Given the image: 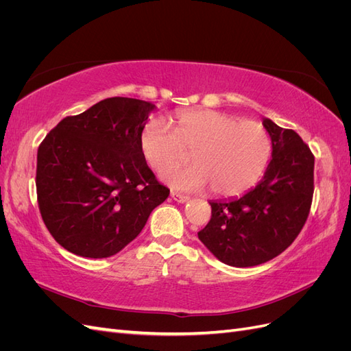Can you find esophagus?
Wrapping results in <instances>:
<instances>
[{
    "label": "esophagus",
    "mask_w": 351,
    "mask_h": 351,
    "mask_svg": "<svg viewBox=\"0 0 351 351\" xmlns=\"http://www.w3.org/2000/svg\"><path fill=\"white\" fill-rule=\"evenodd\" d=\"M171 197L178 202V204H186V202H189V197L187 196H183V195H178L176 192H171Z\"/></svg>",
    "instance_id": "esophagus-1"
}]
</instances>
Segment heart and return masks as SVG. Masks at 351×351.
<instances>
[{"label":"heart","mask_w":351,"mask_h":351,"mask_svg":"<svg viewBox=\"0 0 351 351\" xmlns=\"http://www.w3.org/2000/svg\"><path fill=\"white\" fill-rule=\"evenodd\" d=\"M141 151L156 171L182 162L190 152L194 164L162 173L174 189L197 192L210 186L222 197H236L256 184L267 168L272 143L256 121L215 110L178 112L173 132L161 121H149L141 133Z\"/></svg>","instance_id":"1"}]
</instances>
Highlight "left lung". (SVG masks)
<instances>
[{
	"instance_id": "1",
	"label": "left lung",
	"mask_w": 351,
	"mask_h": 351,
	"mask_svg": "<svg viewBox=\"0 0 351 351\" xmlns=\"http://www.w3.org/2000/svg\"><path fill=\"white\" fill-rule=\"evenodd\" d=\"M272 158L261 182L241 197L210 200L199 240L222 263L246 268L278 256L299 236L313 196L315 156L294 130L263 119Z\"/></svg>"
}]
</instances>
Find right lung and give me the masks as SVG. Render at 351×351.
<instances>
[{"mask_svg":"<svg viewBox=\"0 0 351 351\" xmlns=\"http://www.w3.org/2000/svg\"><path fill=\"white\" fill-rule=\"evenodd\" d=\"M151 102L108 98L66 117L38 149L42 219L69 252L102 259L119 253L168 197L141 151Z\"/></svg>","mask_w":351,"mask_h":351,"instance_id":"right-lung-1","label":"right lung"}]
</instances>
